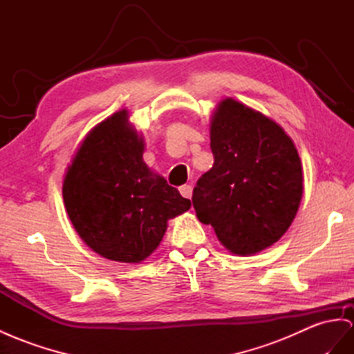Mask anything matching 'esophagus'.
<instances>
[{"label":"esophagus","mask_w":354,"mask_h":354,"mask_svg":"<svg viewBox=\"0 0 354 354\" xmlns=\"http://www.w3.org/2000/svg\"><path fill=\"white\" fill-rule=\"evenodd\" d=\"M179 193L183 194V197H185V198H192V196H193V187L192 185H180L179 187Z\"/></svg>","instance_id":"obj_1"}]
</instances>
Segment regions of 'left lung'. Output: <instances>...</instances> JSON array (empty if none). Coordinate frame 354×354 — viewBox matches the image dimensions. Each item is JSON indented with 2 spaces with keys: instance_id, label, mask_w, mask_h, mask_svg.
I'll use <instances>...</instances> for the list:
<instances>
[{
  "instance_id": "left-lung-1",
  "label": "left lung",
  "mask_w": 354,
  "mask_h": 354,
  "mask_svg": "<svg viewBox=\"0 0 354 354\" xmlns=\"http://www.w3.org/2000/svg\"><path fill=\"white\" fill-rule=\"evenodd\" d=\"M214 166L193 189L197 218L233 254L275 243L293 223L304 192L295 143L268 116L225 98L211 120Z\"/></svg>"
}]
</instances>
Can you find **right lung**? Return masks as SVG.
I'll return each instance as SVG.
<instances>
[{"mask_svg": "<svg viewBox=\"0 0 354 354\" xmlns=\"http://www.w3.org/2000/svg\"><path fill=\"white\" fill-rule=\"evenodd\" d=\"M145 142L120 111L95 125L67 167L62 197L79 236L97 254L140 263L165 236L167 221L192 202L143 161Z\"/></svg>", "mask_w": 354, "mask_h": 354, "instance_id": "add662e5", "label": "right lung"}]
</instances>
